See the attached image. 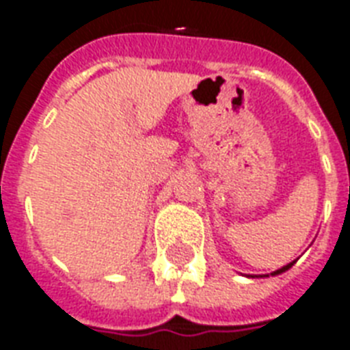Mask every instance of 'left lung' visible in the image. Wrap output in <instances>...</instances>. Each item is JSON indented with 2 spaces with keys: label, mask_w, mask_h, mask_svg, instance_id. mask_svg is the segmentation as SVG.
<instances>
[{
  "label": "left lung",
  "mask_w": 350,
  "mask_h": 350,
  "mask_svg": "<svg viewBox=\"0 0 350 350\" xmlns=\"http://www.w3.org/2000/svg\"><path fill=\"white\" fill-rule=\"evenodd\" d=\"M293 262H290V264H286V266H282L281 270H277V271H273V273H271V275H279V273H282V271H286L288 268H290V266H292Z\"/></svg>",
  "instance_id": "left-lung-1"
}]
</instances>
